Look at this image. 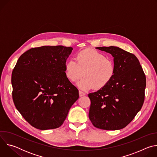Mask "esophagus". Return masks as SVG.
Returning a JSON list of instances; mask_svg holds the SVG:
<instances>
[{
  "label": "esophagus",
  "mask_w": 157,
  "mask_h": 157,
  "mask_svg": "<svg viewBox=\"0 0 157 157\" xmlns=\"http://www.w3.org/2000/svg\"><path fill=\"white\" fill-rule=\"evenodd\" d=\"M79 96L81 97V96H85V95H86V93H84V92H82V91H79Z\"/></svg>",
  "instance_id": "34e87169"
}]
</instances>
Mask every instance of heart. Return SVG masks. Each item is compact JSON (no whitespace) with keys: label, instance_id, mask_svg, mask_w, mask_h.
<instances>
[{"label":"heart","instance_id":"b5f03b06","mask_svg":"<svg viewBox=\"0 0 157 157\" xmlns=\"http://www.w3.org/2000/svg\"><path fill=\"white\" fill-rule=\"evenodd\" d=\"M64 73L71 82L76 81L83 75L84 78L78 82L82 90H88L94 87L101 89L113 78L116 66L114 61L104 53L86 49L78 52L75 59H70L65 63Z\"/></svg>","mask_w":157,"mask_h":157}]
</instances>
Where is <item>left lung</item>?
<instances>
[{
  "mask_svg": "<svg viewBox=\"0 0 157 157\" xmlns=\"http://www.w3.org/2000/svg\"><path fill=\"white\" fill-rule=\"evenodd\" d=\"M113 55L116 73L96 92L89 93V118L96 128L115 130L126 127L141 109L146 77L137 58L116 47H97Z\"/></svg>",
  "mask_w": 157,
  "mask_h": 157,
  "instance_id": "8db88e82",
  "label": "left lung"
}]
</instances>
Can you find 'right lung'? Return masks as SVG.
Instances as JSON below:
<instances>
[{
    "label": "right lung",
    "instance_id": "right-lung-1",
    "mask_svg": "<svg viewBox=\"0 0 157 157\" xmlns=\"http://www.w3.org/2000/svg\"><path fill=\"white\" fill-rule=\"evenodd\" d=\"M72 47L32 48L18 58L12 73V98L23 117L40 130L56 128L79 98L66 78L65 63Z\"/></svg>",
    "mask_w": 157,
    "mask_h": 157
}]
</instances>
